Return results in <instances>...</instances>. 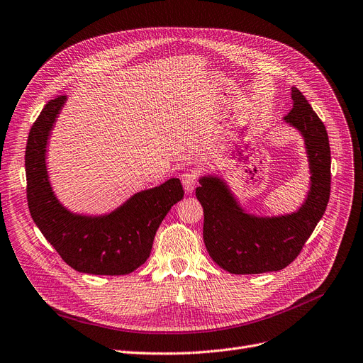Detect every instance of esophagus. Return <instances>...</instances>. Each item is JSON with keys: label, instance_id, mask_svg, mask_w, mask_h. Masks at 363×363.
Masks as SVG:
<instances>
[{"label": "esophagus", "instance_id": "1", "mask_svg": "<svg viewBox=\"0 0 363 363\" xmlns=\"http://www.w3.org/2000/svg\"><path fill=\"white\" fill-rule=\"evenodd\" d=\"M180 180L183 183V187L184 191L192 194L194 189L196 186V182H198V172L195 169H189V171H184L183 174L180 176Z\"/></svg>", "mask_w": 363, "mask_h": 363}]
</instances>
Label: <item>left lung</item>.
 I'll return each mask as SVG.
<instances>
[{
	"label": "left lung",
	"mask_w": 363,
	"mask_h": 363,
	"mask_svg": "<svg viewBox=\"0 0 363 363\" xmlns=\"http://www.w3.org/2000/svg\"><path fill=\"white\" fill-rule=\"evenodd\" d=\"M285 116L304 135L312 186L301 208L289 216L260 218L242 211L220 179L202 177L196 198L203 208V242L213 260L233 274L282 270L296 260L322 218L331 192L328 133L303 93L292 87Z\"/></svg>",
	"instance_id": "1"
}]
</instances>
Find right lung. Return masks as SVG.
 <instances>
[{
	"mask_svg": "<svg viewBox=\"0 0 363 363\" xmlns=\"http://www.w3.org/2000/svg\"><path fill=\"white\" fill-rule=\"evenodd\" d=\"M66 96H57L32 124L25 152L29 213L66 264L90 274H128L150 255L153 238L171 206L183 199L179 179L135 194L116 211L103 217L71 214L51 192L45 146Z\"/></svg>",
	"mask_w": 363,
	"mask_h": 363,
	"instance_id": "obj_1",
	"label": "right lung"
}]
</instances>
